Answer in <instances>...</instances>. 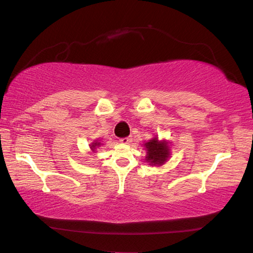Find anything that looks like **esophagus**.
Masks as SVG:
<instances>
[{
    "label": "esophagus",
    "mask_w": 253,
    "mask_h": 253,
    "mask_svg": "<svg viewBox=\"0 0 253 253\" xmlns=\"http://www.w3.org/2000/svg\"><path fill=\"white\" fill-rule=\"evenodd\" d=\"M120 141L122 143H125V145H128V143H130L132 141V137H125V138H121Z\"/></svg>",
    "instance_id": "esophagus-1"
}]
</instances>
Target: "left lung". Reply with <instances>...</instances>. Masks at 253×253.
<instances>
[{"instance_id":"left-lung-1","label":"left lung","mask_w":253,"mask_h":253,"mask_svg":"<svg viewBox=\"0 0 253 253\" xmlns=\"http://www.w3.org/2000/svg\"><path fill=\"white\" fill-rule=\"evenodd\" d=\"M147 156L146 160L152 166H162L170 156V149L167 141H159L155 137L145 143Z\"/></svg>"}]
</instances>
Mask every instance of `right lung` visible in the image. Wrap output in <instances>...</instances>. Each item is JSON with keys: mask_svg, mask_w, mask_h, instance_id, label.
<instances>
[{"mask_svg": "<svg viewBox=\"0 0 253 253\" xmlns=\"http://www.w3.org/2000/svg\"><path fill=\"white\" fill-rule=\"evenodd\" d=\"M98 146H100V142H97V141H94V142H92V145H91V149H92V151H94V150H95V148L96 147H98Z\"/></svg>", "mask_w": 253, "mask_h": 253, "instance_id": "1", "label": "right lung"}]
</instances>
